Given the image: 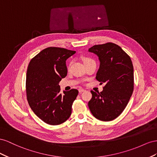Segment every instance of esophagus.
<instances>
[{
  "label": "esophagus",
  "instance_id": "esophagus-1",
  "mask_svg": "<svg viewBox=\"0 0 157 157\" xmlns=\"http://www.w3.org/2000/svg\"><path fill=\"white\" fill-rule=\"evenodd\" d=\"M78 91H79V93H82V92H83V91H86V89H83V88H79Z\"/></svg>",
  "mask_w": 157,
  "mask_h": 157
}]
</instances>
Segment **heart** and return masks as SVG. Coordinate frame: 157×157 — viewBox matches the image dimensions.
Wrapping results in <instances>:
<instances>
[{
    "label": "heart",
    "mask_w": 157,
    "mask_h": 157,
    "mask_svg": "<svg viewBox=\"0 0 157 157\" xmlns=\"http://www.w3.org/2000/svg\"><path fill=\"white\" fill-rule=\"evenodd\" d=\"M91 60H93V59H91L90 57H87V56L83 57V61L84 62V64H86V63H87V62L91 61Z\"/></svg>",
    "instance_id": "obj_1"
}]
</instances>
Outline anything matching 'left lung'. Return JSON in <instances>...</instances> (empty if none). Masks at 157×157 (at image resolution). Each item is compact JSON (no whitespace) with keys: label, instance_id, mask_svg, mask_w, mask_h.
I'll return each mask as SVG.
<instances>
[{"label":"left lung","instance_id":"obj_1","mask_svg":"<svg viewBox=\"0 0 157 157\" xmlns=\"http://www.w3.org/2000/svg\"><path fill=\"white\" fill-rule=\"evenodd\" d=\"M89 51L98 56L96 79L105 85L100 93L91 91L88 106L94 117L109 122L122 114L130 99L134 87L133 64L128 54L113 43L95 44Z\"/></svg>","mask_w":157,"mask_h":157}]
</instances>
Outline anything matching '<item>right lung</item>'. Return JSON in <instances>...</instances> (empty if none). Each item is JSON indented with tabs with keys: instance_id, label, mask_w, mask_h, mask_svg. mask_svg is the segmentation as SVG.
I'll use <instances>...</instances> for the list:
<instances>
[{
	"instance_id": "right-lung-1",
	"label": "right lung",
	"mask_w": 157,
	"mask_h": 157,
	"mask_svg": "<svg viewBox=\"0 0 157 157\" xmlns=\"http://www.w3.org/2000/svg\"><path fill=\"white\" fill-rule=\"evenodd\" d=\"M75 53L64 48L43 49L29 62L26 74L27 100L33 113L49 125L64 123L71 114L78 91L60 93L59 82L67 75L66 60Z\"/></svg>"
}]
</instances>
